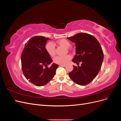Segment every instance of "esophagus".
<instances>
[{"mask_svg": "<svg viewBox=\"0 0 121 121\" xmlns=\"http://www.w3.org/2000/svg\"><path fill=\"white\" fill-rule=\"evenodd\" d=\"M59 66H60V67H65V65H60Z\"/></svg>", "mask_w": 121, "mask_h": 121, "instance_id": "esophagus-1", "label": "esophagus"}]
</instances>
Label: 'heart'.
Masks as SVG:
<instances>
[{"label": "heart", "mask_w": 121, "mask_h": 121, "mask_svg": "<svg viewBox=\"0 0 121 121\" xmlns=\"http://www.w3.org/2000/svg\"><path fill=\"white\" fill-rule=\"evenodd\" d=\"M57 43L58 44L64 47L65 48H69L71 46V44L67 40L62 39L58 40ZM45 49L50 56H54L56 54V49H55L54 44L52 42L47 43L45 45ZM71 57L69 55L60 56H57L54 58V62L55 63L59 65H65L68 63V61L71 60Z\"/></svg>", "instance_id": "b5f03b06"}]
</instances>
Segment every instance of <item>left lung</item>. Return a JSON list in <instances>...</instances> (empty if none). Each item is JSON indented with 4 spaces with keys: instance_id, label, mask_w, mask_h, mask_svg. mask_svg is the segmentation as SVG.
Returning a JSON list of instances; mask_svg holds the SVG:
<instances>
[{
    "instance_id": "1",
    "label": "left lung",
    "mask_w": 121,
    "mask_h": 121,
    "mask_svg": "<svg viewBox=\"0 0 121 121\" xmlns=\"http://www.w3.org/2000/svg\"><path fill=\"white\" fill-rule=\"evenodd\" d=\"M67 38L75 43L76 54L73 62L82 63L81 66L73 65L69 75L75 83L86 85L96 77L101 67L104 56L101 45L93 36L85 33Z\"/></svg>"
}]
</instances>
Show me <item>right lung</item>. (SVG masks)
I'll use <instances>...</instances> for the list:
<instances>
[{
  "instance_id": "add662e5",
  "label": "right lung",
  "mask_w": 121,
  "mask_h": 121,
  "mask_svg": "<svg viewBox=\"0 0 121 121\" xmlns=\"http://www.w3.org/2000/svg\"><path fill=\"white\" fill-rule=\"evenodd\" d=\"M48 38L43 36H35L25 44L22 53V68L24 76L28 81L37 86L48 83L53 78L58 65L52 63V60L45 49Z\"/></svg>"
}]
</instances>
